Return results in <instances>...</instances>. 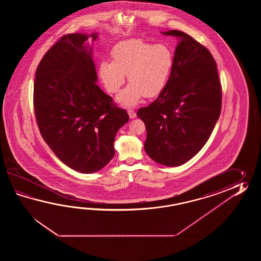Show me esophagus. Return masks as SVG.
<instances>
[{"label":"esophagus","instance_id":"1","mask_svg":"<svg viewBox=\"0 0 261 261\" xmlns=\"http://www.w3.org/2000/svg\"><path fill=\"white\" fill-rule=\"evenodd\" d=\"M128 117H129V118H132V119L136 117V113L133 111V110H132V109H128Z\"/></svg>","mask_w":261,"mask_h":261}]
</instances>
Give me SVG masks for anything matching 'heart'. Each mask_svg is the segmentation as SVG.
<instances>
[{
	"label": "heart",
	"instance_id": "obj_1",
	"mask_svg": "<svg viewBox=\"0 0 261 261\" xmlns=\"http://www.w3.org/2000/svg\"><path fill=\"white\" fill-rule=\"evenodd\" d=\"M112 61H101L99 77L110 93L122 88L126 74L129 85L117 97L126 107L137 106L143 97L152 98L166 87L174 64V54L165 44H153L140 38L126 40L111 50Z\"/></svg>",
	"mask_w": 261,
	"mask_h": 261
}]
</instances>
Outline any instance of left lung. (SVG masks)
Returning a JSON list of instances; mask_svg holds the SVG:
<instances>
[{
    "instance_id": "left-lung-1",
    "label": "left lung",
    "mask_w": 261,
    "mask_h": 261,
    "mask_svg": "<svg viewBox=\"0 0 261 261\" xmlns=\"http://www.w3.org/2000/svg\"><path fill=\"white\" fill-rule=\"evenodd\" d=\"M166 87L138 116L145 125L144 150L161 165L176 167L192 159L211 135L222 105L217 62L204 45L181 31Z\"/></svg>"
}]
</instances>
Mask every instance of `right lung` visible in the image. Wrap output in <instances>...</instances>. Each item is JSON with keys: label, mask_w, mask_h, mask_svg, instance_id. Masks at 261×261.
<instances>
[{"label": "right lung", "mask_w": 261, "mask_h": 261, "mask_svg": "<svg viewBox=\"0 0 261 261\" xmlns=\"http://www.w3.org/2000/svg\"><path fill=\"white\" fill-rule=\"evenodd\" d=\"M98 34L63 35L40 61L35 73L34 107L42 137L72 170L93 173L115 155L118 129L128 121L126 110L97 86L92 47Z\"/></svg>", "instance_id": "right-lung-1"}]
</instances>
